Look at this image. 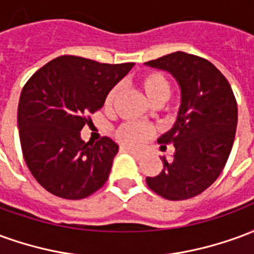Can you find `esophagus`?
I'll list each match as a JSON object with an SVG mask.
<instances>
[{
  "mask_svg": "<svg viewBox=\"0 0 254 254\" xmlns=\"http://www.w3.org/2000/svg\"><path fill=\"white\" fill-rule=\"evenodd\" d=\"M122 151H127V152H129L130 155H133L136 159H140L141 158V152H138V151H136V149H132V148H125V147H122Z\"/></svg>",
  "mask_w": 254,
  "mask_h": 254,
  "instance_id": "esophagus-1",
  "label": "esophagus"
}]
</instances>
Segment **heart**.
<instances>
[{"label":"heart","instance_id":"b5f03b06","mask_svg":"<svg viewBox=\"0 0 254 254\" xmlns=\"http://www.w3.org/2000/svg\"><path fill=\"white\" fill-rule=\"evenodd\" d=\"M138 85L151 105L165 103L170 96V83L159 72H149L138 78ZM118 94V87H113L106 96L105 106L110 107ZM151 136V129L141 124H124L116 130V137L127 147H138Z\"/></svg>","mask_w":254,"mask_h":254}]
</instances>
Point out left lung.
I'll list each match as a JSON object with an SVG mask.
<instances>
[{"label": "left lung", "mask_w": 254, "mask_h": 254, "mask_svg": "<svg viewBox=\"0 0 254 254\" xmlns=\"http://www.w3.org/2000/svg\"><path fill=\"white\" fill-rule=\"evenodd\" d=\"M145 65L170 73L181 89L176 122L158 138L174 144L176 152L169 162L162 156L163 170L145 181L167 200H187L211 187L223 170L234 143L237 102L229 81L204 58L176 52Z\"/></svg>", "instance_id": "1"}]
</instances>
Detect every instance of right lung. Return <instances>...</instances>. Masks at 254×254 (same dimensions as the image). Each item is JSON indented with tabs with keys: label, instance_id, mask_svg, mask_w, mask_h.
Returning <instances> with one entry per match:
<instances>
[{
	"label": "right lung",
	"instance_id": "1",
	"mask_svg": "<svg viewBox=\"0 0 254 254\" xmlns=\"http://www.w3.org/2000/svg\"><path fill=\"white\" fill-rule=\"evenodd\" d=\"M133 65L61 56L24 85L17 109L21 149L31 174L54 196L80 200L107 181L118 144L110 137L85 143L80 130Z\"/></svg>",
	"mask_w": 254,
	"mask_h": 254
}]
</instances>
